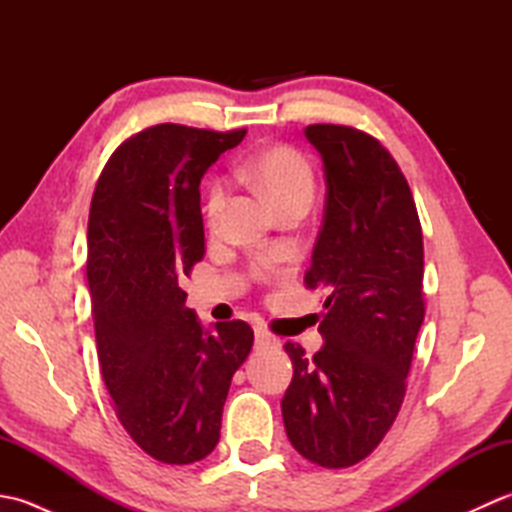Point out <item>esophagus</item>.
I'll list each match as a JSON object with an SVG mask.
<instances>
[{"instance_id": "esophagus-1", "label": "esophagus", "mask_w": 512, "mask_h": 512, "mask_svg": "<svg viewBox=\"0 0 512 512\" xmlns=\"http://www.w3.org/2000/svg\"><path fill=\"white\" fill-rule=\"evenodd\" d=\"M255 345L262 347V350H266V347H277L279 339H277V336L270 334V332L259 328V330H255Z\"/></svg>"}]
</instances>
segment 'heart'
<instances>
[{
	"instance_id": "b5f03b06",
	"label": "heart",
	"mask_w": 512,
	"mask_h": 512,
	"mask_svg": "<svg viewBox=\"0 0 512 512\" xmlns=\"http://www.w3.org/2000/svg\"><path fill=\"white\" fill-rule=\"evenodd\" d=\"M242 173L253 180L262 189L268 200L275 204L281 213L288 206L308 204L314 198L317 180H314V169L310 160L301 154L299 149L290 145H273L262 149L253 158H248L242 167ZM226 195V182L215 180L209 189V200H206V215L213 217L220 213Z\"/></svg>"
}]
</instances>
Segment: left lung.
Listing matches in <instances>:
<instances>
[{"mask_svg": "<svg viewBox=\"0 0 512 512\" xmlns=\"http://www.w3.org/2000/svg\"><path fill=\"white\" fill-rule=\"evenodd\" d=\"M325 167V215L306 270L323 290V347L286 343L288 440L325 469L365 460L394 424L424 321L422 226L394 156L350 125H308Z\"/></svg>", "mask_w": 512, "mask_h": 512, "instance_id": "obj_1", "label": "left lung"}]
</instances>
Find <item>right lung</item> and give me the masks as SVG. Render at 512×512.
<instances>
[{"mask_svg":"<svg viewBox=\"0 0 512 512\" xmlns=\"http://www.w3.org/2000/svg\"><path fill=\"white\" fill-rule=\"evenodd\" d=\"M244 136L147 127L116 147L94 189L88 284L103 380L125 431L165 464L215 449L228 387L255 339L239 319L206 332L180 286L204 257L200 178Z\"/></svg>","mask_w":512,"mask_h":512,"instance_id":"right-lung-1","label":"right lung"}]
</instances>
